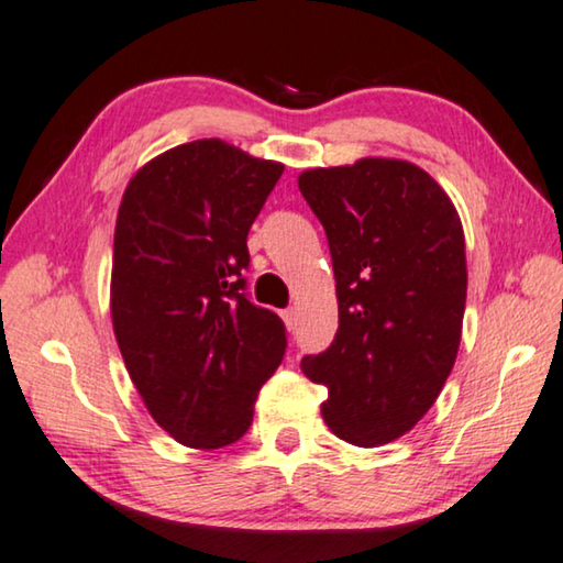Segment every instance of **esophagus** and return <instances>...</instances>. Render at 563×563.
Here are the masks:
<instances>
[{"mask_svg":"<svg viewBox=\"0 0 563 563\" xmlns=\"http://www.w3.org/2000/svg\"><path fill=\"white\" fill-rule=\"evenodd\" d=\"M280 318H283L285 329H288V331L296 329V310H292V308H288V310H280Z\"/></svg>","mask_w":563,"mask_h":563,"instance_id":"1","label":"esophagus"}]
</instances>
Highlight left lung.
I'll return each instance as SVG.
<instances>
[{
    "mask_svg": "<svg viewBox=\"0 0 563 563\" xmlns=\"http://www.w3.org/2000/svg\"><path fill=\"white\" fill-rule=\"evenodd\" d=\"M329 238L339 331L300 368L329 397L323 422L356 448L412 430L448 382L463 335V222L438 181L405 158L366 156L298 176Z\"/></svg>",
    "mask_w": 563,
    "mask_h": 563,
    "instance_id": "obj_1",
    "label": "left lung"
}]
</instances>
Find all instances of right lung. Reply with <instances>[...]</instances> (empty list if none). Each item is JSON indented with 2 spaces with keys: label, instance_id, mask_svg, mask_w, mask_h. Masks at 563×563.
I'll return each instance as SVG.
<instances>
[{
  "label": "right lung",
  "instance_id": "right-lung-1",
  "mask_svg": "<svg viewBox=\"0 0 563 563\" xmlns=\"http://www.w3.org/2000/svg\"><path fill=\"white\" fill-rule=\"evenodd\" d=\"M283 169L199 139L151 158L123 191L113 333L148 415L187 448L238 442L283 362V321L242 292L247 232Z\"/></svg>",
  "mask_w": 563,
  "mask_h": 563
}]
</instances>
